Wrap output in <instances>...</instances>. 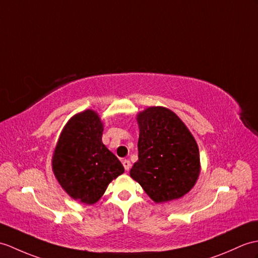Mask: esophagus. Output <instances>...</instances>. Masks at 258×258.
I'll use <instances>...</instances> for the list:
<instances>
[{
    "label": "esophagus",
    "instance_id": "1",
    "mask_svg": "<svg viewBox=\"0 0 258 258\" xmlns=\"http://www.w3.org/2000/svg\"><path fill=\"white\" fill-rule=\"evenodd\" d=\"M123 166H124L125 170H128L131 168V161L128 159H124L123 160Z\"/></svg>",
    "mask_w": 258,
    "mask_h": 258
}]
</instances>
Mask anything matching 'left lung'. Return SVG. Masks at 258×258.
Returning a JSON list of instances; mask_svg holds the SVG:
<instances>
[{"label": "left lung", "instance_id": "8db88e82", "mask_svg": "<svg viewBox=\"0 0 258 258\" xmlns=\"http://www.w3.org/2000/svg\"><path fill=\"white\" fill-rule=\"evenodd\" d=\"M139 160L131 177L155 202L179 199L200 173L199 148L187 126L166 107H148L137 115Z\"/></svg>", "mask_w": 258, "mask_h": 258}]
</instances>
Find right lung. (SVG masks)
<instances>
[{
	"label": "right lung",
	"instance_id": "obj_1",
	"mask_svg": "<svg viewBox=\"0 0 258 258\" xmlns=\"http://www.w3.org/2000/svg\"><path fill=\"white\" fill-rule=\"evenodd\" d=\"M103 125L95 112L87 110L66 124L52 156L57 180L71 198L93 205L107 185L124 172L114 154L102 143Z\"/></svg>",
	"mask_w": 258,
	"mask_h": 258
}]
</instances>
